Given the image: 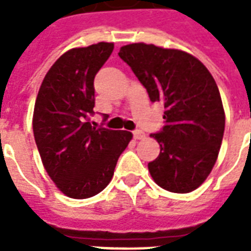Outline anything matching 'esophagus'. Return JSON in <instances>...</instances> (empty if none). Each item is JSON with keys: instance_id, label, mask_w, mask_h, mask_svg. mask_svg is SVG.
Masks as SVG:
<instances>
[{"instance_id": "1", "label": "esophagus", "mask_w": 251, "mask_h": 251, "mask_svg": "<svg viewBox=\"0 0 251 251\" xmlns=\"http://www.w3.org/2000/svg\"><path fill=\"white\" fill-rule=\"evenodd\" d=\"M133 135L135 139H143L146 137V134L142 131V130H134L133 131Z\"/></svg>"}]
</instances>
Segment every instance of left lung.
I'll use <instances>...</instances> for the list:
<instances>
[{
	"label": "left lung",
	"instance_id": "left-lung-1",
	"mask_svg": "<svg viewBox=\"0 0 251 251\" xmlns=\"http://www.w3.org/2000/svg\"><path fill=\"white\" fill-rule=\"evenodd\" d=\"M118 56L143 84L150 100L163 102L165 125L151 134L160 153L149 163L153 181L172 193H190L212 171L222 146L226 114L216 82L189 53L135 43Z\"/></svg>",
	"mask_w": 251,
	"mask_h": 251
}]
</instances>
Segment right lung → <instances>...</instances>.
I'll list each match as a JSON object with an SVG mask.
<instances>
[{
  "instance_id": "right-lung-1",
  "label": "right lung",
  "mask_w": 251,
  "mask_h": 251,
  "mask_svg": "<svg viewBox=\"0 0 251 251\" xmlns=\"http://www.w3.org/2000/svg\"><path fill=\"white\" fill-rule=\"evenodd\" d=\"M98 43L64 53L47 73L33 109V135L49 177L65 195L86 199L104 190L133 134L95 127V75L113 52Z\"/></svg>"
}]
</instances>
